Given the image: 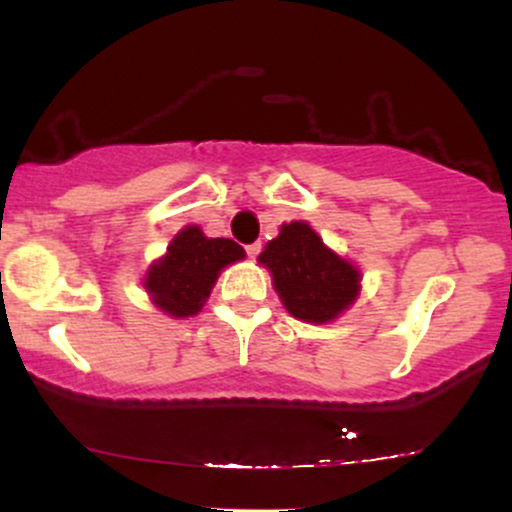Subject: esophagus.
I'll return each instance as SVG.
<instances>
[{
    "label": "esophagus",
    "instance_id": "obj_1",
    "mask_svg": "<svg viewBox=\"0 0 512 512\" xmlns=\"http://www.w3.org/2000/svg\"><path fill=\"white\" fill-rule=\"evenodd\" d=\"M260 248H262L260 243H250V245H245V252H248L250 260H255V257L260 255Z\"/></svg>",
    "mask_w": 512,
    "mask_h": 512
}]
</instances>
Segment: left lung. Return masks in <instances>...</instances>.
Segmentation results:
<instances>
[{"label": "left lung", "mask_w": 512, "mask_h": 512, "mask_svg": "<svg viewBox=\"0 0 512 512\" xmlns=\"http://www.w3.org/2000/svg\"><path fill=\"white\" fill-rule=\"evenodd\" d=\"M257 260L272 272L284 308L303 322H332L361 291V272L327 248L305 221L284 223Z\"/></svg>", "instance_id": "1"}]
</instances>
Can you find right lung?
<instances>
[{
  "label": "right lung",
  "instance_id": "add662e5",
  "mask_svg": "<svg viewBox=\"0 0 512 512\" xmlns=\"http://www.w3.org/2000/svg\"><path fill=\"white\" fill-rule=\"evenodd\" d=\"M245 250L228 238H207L187 226L170 240L168 252L149 267L144 289L156 308L173 317H190L207 303L221 269L243 260Z\"/></svg>",
  "mask_w": 512,
  "mask_h": 512
}]
</instances>
